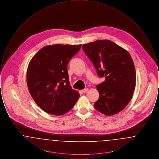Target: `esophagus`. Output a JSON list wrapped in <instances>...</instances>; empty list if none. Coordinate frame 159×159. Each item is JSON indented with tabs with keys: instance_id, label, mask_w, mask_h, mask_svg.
Here are the masks:
<instances>
[{
	"instance_id": "obj_1",
	"label": "esophagus",
	"mask_w": 159,
	"mask_h": 159,
	"mask_svg": "<svg viewBox=\"0 0 159 159\" xmlns=\"http://www.w3.org/2000/svg\"><path fill=\"white\" fill-rule=\"evenodd\" d=\"M88 91V88H85V89H84L83 90H82V92H83V93H86Z\"/></svg>"
}]
</instances>
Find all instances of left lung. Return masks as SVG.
Instances as JSON below:
<instances>
[{
	"instance_id": "8db88e82",
	"label": "left lung",
	"mask_w": 159,
	"mask_h": 159,
	"mask_svg": "<svg viewBox=\"0 0 159 159\" xmlns=\"http://www.w3.org/2000/svg\"><path fill=\"white\" fill-rule=\"evenodd\" d=\"M104 82L97 85L99 98L95 108L106 116L123 110L132 99L136 85V71L128 52L109 40H98L82 46Z\"/></svg>"
}]
</instances>
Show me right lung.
Segmentation results:
<instances>
[{"mask_svg":"<svg viewBox=\"0 0 159 159\" xmlns=\"http://www.w3.org/2000/svg\"><path fill=\"white\" fill-rule=\"evenodd\" d=\"M82 45L56 44L41 48L31 58L27 70V84L31 97L47 113H67L80 97L69 82L67 64Z\"/></svg>","mask_w":159,"mask_h":159,"instance_id":"add662e5","label":"right lung"}]
</instances>
